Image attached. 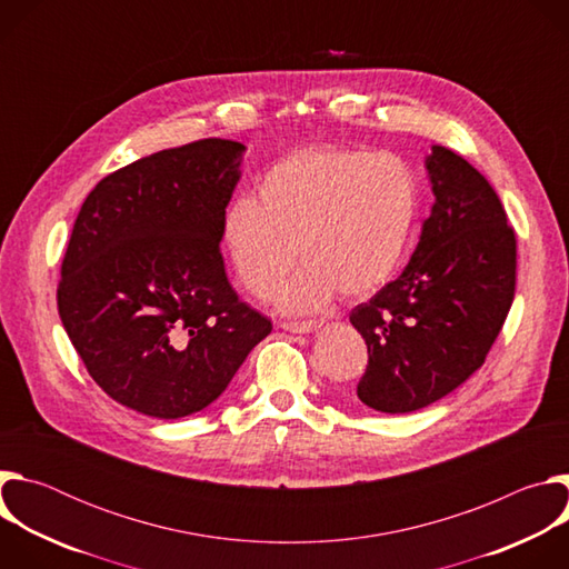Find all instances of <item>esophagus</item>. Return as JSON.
Here are the masks:
<instances>
[{"mask_svg":"<svg viewBox=\"0 0 569 569\" xmlns=\"http://www.w3.org/2000/svg\"><path fill=\"white\" fill-rule=\"evenodd\" d=\"M279 327L283 331H290V333H310L319 327V321H315V319H303V321L288 319V321H279Z\"/></svg>","mask_w":569,"mask_h":569,"instance_id":"34e87169","label":"esophagus"}]
</instances>
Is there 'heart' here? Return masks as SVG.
Instances as JSON below:
<instances>
[{
	"mask_svg": "<svg viewBox=\"0 0 569 569\" xmlns=\"http://www.w3.org/2000/svg\"><path fill=\"white\" fill-rule=\"evenodd\" d=\"M419 184L393 152L336 146L297 148L261 176L257 198H236L222 242L250 295L268 299L297 261L306 268L281 290L288 310L367 297L398 268L415 229Z\"/></svg>",
	"mask_w": 569,
	"mask_h": 569,
	"instance_id": "b5f03b06",
	"label": "heart"
}]
</instances>
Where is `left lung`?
Wrapping results in <instances>:
<instances>
[{"label":"left lung","instance_id":"obj_1","mask_svg":"<svg viewBox=\"0 0 569 569\" xmlns=\"http://www.w3.org/2000/svg\"><path fill=\"white\" fill-rule=\"evenodd\" d=\"M426 167L435 204L408 268L349 315L369 353L358 398L387 415L421 410L468 380L516 295V231L493 187L443 146Z\"/></svg>","mask_w":569,"mask_h":569}]
</instances>
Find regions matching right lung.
<instances>
[{"instance_id":"right-lung-1","label":"right lung","mask_w":569,"mask_h":569,"mask_svg":"<svg viewBox=\"0 0 569 569\" xmlns=\"http://www.w3.org/2000/svg\"><path fill=\"white\" fill-rule=\"evenodd\" d=\"M242 150L211 137L141 157L76 216L58 281L62 327L94 382L146 417L204 410L272 331L238 299L220 254Z\"/></svg>"}]
</instances>
